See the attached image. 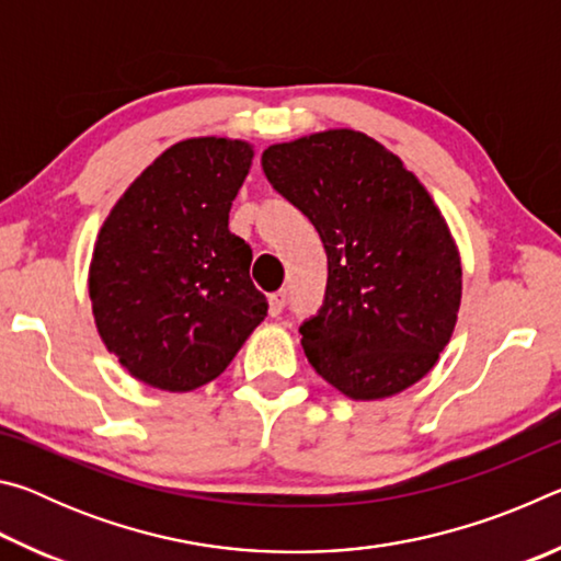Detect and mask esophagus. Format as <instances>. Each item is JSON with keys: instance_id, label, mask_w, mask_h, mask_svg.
<instances>
[{"instance_id": "esophagus-1", "label": "esophagus", "mask_w": 561, "mask_h": 561, "mask_svg": "<svg viewBox=\"0 0 561 561\" xmlns=\"http://www.w3.org/2000/svg\"><path fill=\"white\" fill-rule=\"evenodd\" d=\"M284 304H287V291H274L272 297H270V311H272V317H279V314H282Z\"/></svg>"}]
</instances>
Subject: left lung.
Returning <instances> with one entry per match:
<instances>
[{"label":"left lung","mask_w":561,"mask_h":561,"mask_svg":"<svg viewBox=\"0 0 561 561\" xmlns=\"http://www.w3.org/2000/svg\"><path fill=\"white\" fill-rule=\"evenodd\" d=\"M262 170L327 250L324 307L299 329L314 371L351 401L391 398L431 374L458 324L462 264L421 180L351 128L274 144Z\"/></svg>","instance_id":"obj_1"}]
</instances>
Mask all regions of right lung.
<instances>
[{
    "label": "right lung",
    "mask_w": 561,
    "mask_h": 561,
    "mask_svg": "<svg viewBox=\"0 0 561 561\" xmlns=\"http://www.w3.org/2000/svg\"><path fill=\"white\" fill-rule=\"evenodd\" d=\"M254 158L240 138H185L128 185L89 267L99 336L136 381L187 393L215 381L260 321L252 250L230 207Z\"/></svg>",
    "instance_id": "add662e5"
}]
</instances>
